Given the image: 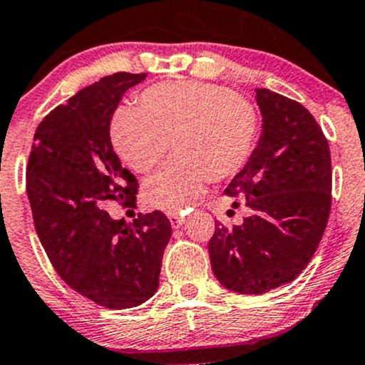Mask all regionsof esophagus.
I'll use <instances>...</instances> for the list:
<instances>
[{"mask_svg":"<svg viewBox=\"0 0 365 365\" xmlns=\"http://www.w3.org/2000/svg\"><path fill=\"white\" fill-rule=\"evenodd\" d=\"M168 220H170V225L174 228H179L184 223V216H182V214H178V212L168 214Z\"/></svg>","mask_w":365,"mask_h":365,"instance_id":"esophagus-1","label":"esophagus"}]
</instances>
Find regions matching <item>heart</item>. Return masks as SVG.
Masks as SVG:
<instances>
[{
    "instance_id": "b5f03b06",
    "label": "heart",
    "mask_w": 365,
    "mask_h": 365,
    "mask_svg": "<svg viewBox=\"0 0 365 365\" xmlns=\"http://www.w3.org/2000/svg\"><path fill=\"white\" fill-rule=\"evenodd\" d=\"M260 119L253 105L210 82H161L142 91L140 107H119L110 121V140L135 172L153 170L172 149V158L144 184L153 209L179 212L204 191L205 182L239 174L253 156Z\"/></svg>"
}]
</instances>
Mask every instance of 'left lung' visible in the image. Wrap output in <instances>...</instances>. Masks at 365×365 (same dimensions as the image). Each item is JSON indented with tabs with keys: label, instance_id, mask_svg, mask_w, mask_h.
<instances>
[{
	"label": "left lung",
	"instance_id": "left-lung-1",
	"mask_svg": "<svg viewBox=\"0 0 365 365\" xmlns=\"http://www.w3.org/2000/svg\"><path fill=\"white\" fill-rule=\"evenodd\" d=\"M262 135L225 193L251 214L232 228L216 221L209 240L214 276L235 294L260 295L292 283L313 258L330 214V149L299 101L257 89ZM237 205V202H234Z\"/></svg>",
	"mask_w": 365,
	"mask_h": 365
}]
</instances>
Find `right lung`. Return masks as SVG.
Listing matches in <instances>:
<instances>
[{"instance_id": "obj_1", "label": "right lung", "mask_w": 365, "mask_h": 365, "mask_svg": "<svg viewBox=\"0 0 365 365\" xmlns=\"http://www.w3.org/2000/svg\"><path fill=\"white\" fill-rule=\"evenodd\" d=\"M145 73L107 75L43 118L35 131L26 190L36 234L68 287L108 309L140 306L156 294L172 235L161 210L133 223L112 220L107 202L135 207L137 178L110 142L123 95Z\"/></svg>"}]
</instances>
